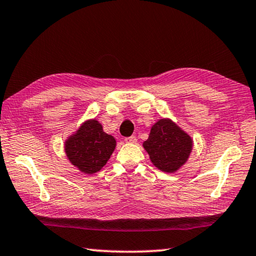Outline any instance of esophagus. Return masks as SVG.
<instances>
[{"instance_id":"1","label":"esophagus","mask_w":256,"mask_h":256,"mask_svg":"<svg viewBox=\"0 0 256 256\" xmlns=\"http://www.w3.org/2000/svg\"><path fill=\"white\" fill-rule=\"evenodd\" d=\"M125 142H128V144H136V138L134 136H128V138H126V139H125Z\"/></svg>"}]
</instances>
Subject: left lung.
Masks as SVG:
<instances>
[{
  "label": "left lung",
  "mask_w": 256,
  "mask_h": 256,
  "mask_svg": "<svg viewBox=\"0 0 256 256\" xmlns=\"http://www.w3.org/2000/svg\"><path fill=\"white\" fill-rule=\"evenodd\" d=\"M142 146L158 170L174 173L188 160L194 141L172 120L162 118L152 125L148 139Z\"/></svg>",
  "instance_id": "1"
}]
</instances>
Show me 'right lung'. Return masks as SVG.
<instances>
[{"label":"right lung","mask_w":256,"mask_h":256,"mask_svg":"<svg viewBox=\"0 0 256 256\" xmlns=\"http://www.w3.org/2000/svg\"><path fill=\"white\" fill-rule=\"evenodd\" d=\"M115 148V138L107 134L96 118L85 120L64 141L67 158L84 174L99 172L107 164Z\"/></svg>","instance_id":"obj_1"}]
</instances>
